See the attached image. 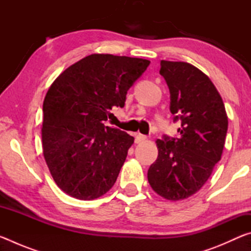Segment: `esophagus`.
Listing matches in <instances>:
<instances>
[{"label":"esophagus","instance_id":"34e87169","mask_svg":"<svg viewBox=\"0 0 251 251\" xmlns=\"http://www.w3.org/2000/svg\"><path fill=\"white\" fill-rule=\"evenodd\" d=\"M146 139H147V136L143 135V134H137V135H136V137H135V142L138 144V143H142L144 141H146Z\"/></svg>","mask_w":251,"mask_h":251}]
</instances>
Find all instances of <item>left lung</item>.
Wrapping results in <instances>:
<instances>
[{"mask_svg": "<svg viewBox=\"0 0 251 251\" xmlns=\"http://www.w3.org/2000/svg\"><path fill=\"white\" fill-rule=\"evenodd\" d=\"M171 93L174 121H181L179 138L157 139L158 157L148 169L151 187L167 201H182L206 184L222 158L228 117L210 78L189 63L160 62Z\"/></svg>", "mask_w": 251, "mask_h": 251, "instance_id": "obj_1", "label": "left lung"}]
</instances>
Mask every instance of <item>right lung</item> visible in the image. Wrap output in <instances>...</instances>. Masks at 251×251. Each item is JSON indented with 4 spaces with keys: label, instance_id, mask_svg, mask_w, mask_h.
<instances>
[{
    "label": "right lung",
    "instance_id": "right-lung-1",
    "mask_svg": "<svg viewBox=\"0 0 251 251\" xmlns=\"http://www.w3.org/2000/svg\"><path fill=\"white\" fill-rule=\"evenodd\" d=\"M144 58L92 54L62 72L43 103L42 145L53 179L79 201L103 196L115 184L134 137L104 125L113 106L150 65Z\"/></svg>",
    "mask_w": 251,
    "mask_h": 251
}]
</instances>
